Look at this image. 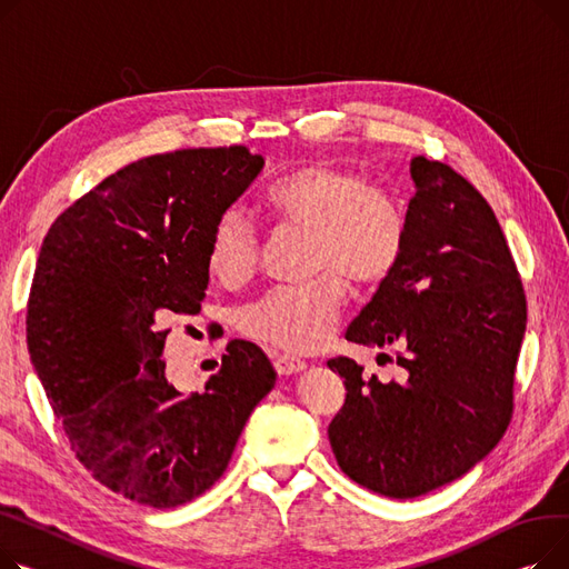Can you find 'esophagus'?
Listing matches in <instances>:
<instances>
[{
  "label": "esophagus",
  "mask_w": 569,
  "mask_h": 569,
  "mask_svg": "<svg viewBox=\"0 0 569 569\" xmlns=\"http://www.w3.org/2000/svg\"><path fill=\"white\" fill-rule=\"evenodd\" d=\"M273 365L280 377H291V375H298L306 370V362L298 360L293 356H287V353H276L273 356Z\"/></svg>",
  "instance_id": "esophagus-1"
}]
</instances>
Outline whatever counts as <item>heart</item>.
<instances>
[{
  "label": "heart",
  "mask_w": 569,
  "mask_h": 569,
  "mask_svg": "<svg viewBox=\"0 0 569 569\" xmlns=\"http://www.w3.org/2000/svg\"><path fill=\"white\" fill-rule=\"evenodd\" d=\"M271 218L310 233L308 269L317 278L278 287L241 317L248 338L289 353L321 347L340 317L345 283L351 289L383 284L402 261L407 213L388 190L356 167L312 160L278 179L263 197ZM259 257L250 220L229 209L207 239V269L224 287L246 284Z\"/></svg>",
  "instance_id": "obj_1"
}]
</instances>
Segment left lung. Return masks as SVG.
<instances>
[{"mask_svg":"<svg viewBox=\"0 0 569 569\" xmlns=\"http://www.w3.org/2000/svg\"><path fill=\"white\" fill-rule=\"evenodd\" d=\"M411 179L402 261L345 336L395 349L402 379L328 360L347 388L330 448L353 482L388 498L439 489L493 450L512 418L526 332L523 284L487 199L425 156L411 160Z\"/></svg>","mask_w":569,"mask_h":569,"instance_id":"left-lung-1","label":"left lung"}]
</instances>
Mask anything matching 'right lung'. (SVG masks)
Wrapping results in <instances>:
<instances>
[{"label":"right lung","instance_id":"obj_1","mask_svg":"<svg viewBox=\"0 0 569 569\" xmlns=\"http://www.w3.org/2000/svg\"><path fill=\"white\" fill-rule=\"evenodd\" d=\"M261 167L241 144L142 158L66 209L41 246L27 303L33 370L80 463L140 506L211 489L276 386L246 340L227 345L202 392L181 395L160 358L170 323L202 310L213 222Z\"/></svg>","mask_w":569,"mask_h":569}]
</instances>
